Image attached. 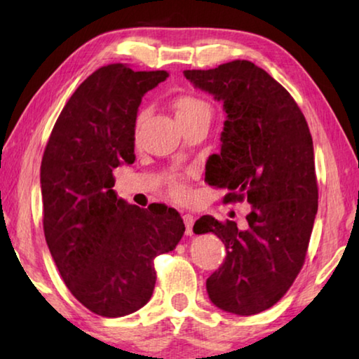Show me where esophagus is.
Instances as JSON below:
<instances>
[{"label": "esophagus", "instance_id": "esophagus-1", "mask_svg": "<svg viewBox=\"0 0 359 359\" xmlns=\"http://www.w3.org/2000/svg\"><path fill=\"white\" fill-rule=\"evenodd\" d=\"M184 223H185V233H187V236H191L193 234L194 217L191 214H184Z\"/></svg>", "mask_w": 359, "mask_h": 359}]
</instances>
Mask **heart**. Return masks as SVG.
<instances>
[{
    "instance_id": "heart-1",
    "label": "heart",
    "mask_w": 359,
    "mask_h": 359,
    "mask_svg": "<svg viewBox=\"0 0 359 359\" xmlns=\"http://www.w3.org/2000/svg\"><path fill=\"white\" fill-rule=\"evenodd\" d=\"M174 107H175V114H177V118H190V117H194V115H199V114L210 115L209 102H205L204 100L198 98V96H193V95L179 96V98L175 100ZM142 118H144V112L137 115V123H141ZM166 184H168V188H169V191H171L172 196H175V198L187 196L185 174L171 172L168 175Z\"/></svg>"
}]
</instances>
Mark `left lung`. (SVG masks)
<instances>
[{
  "label": "left lung",
  "mask_w": 359,
  "mask_h": 359,
  "mask_svg": "<svg viewBox=\"0 0 359 359\" xmlns=\"http://www.w3.org/2000/svg\"><path fill=\"white\" fill-rule=\"evenodd\" d=\"M184 74L226 112L220 154L209 158L205 180L226 188L224 203L253 205L245 229L210 215L194 223V233H214L226 247L205 288L224 312L259 313L282 299L306 261L318 209L311 131L293 96L252 62Z\"/></svg>",
  "instance_id": "1"
}]
</instances>
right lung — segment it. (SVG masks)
<instances>
[{
    "instance_id": "add662e5",
    "label": "right lung",
    "mask_w": 359,
    "mask_h": 359,
    "mask_svg": "<svg viewBox=\"0 0 359 359\" xmlns=\"http://www.w3.org/2000/svg\"><path fill=\"white\" fill-rule=\"evenodd\" d=\"M168 76L123 63L96 69L65 104L42 156L48 250L72 296L101 317H125L149 302L154 259L174 250L185 231L175 209H141L112 190L114 169L135 163L142 96Z\"/></svg>"
}]
</instances>
